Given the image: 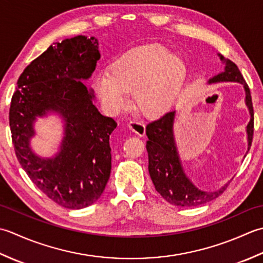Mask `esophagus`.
I'll list each match as a JSON object with an SVG mask.
<instances>
[{"label": "esophagus", "instance_id": "34e87169", "mask_svg": "<svg viewBox=\"0 0 263 263\" xmlns=\"http://www.w3.org/2000/svg\"><path fill=\"white\" fill-rule=\"evenodd\" d=\"M128 126H129L130 129L136 133L137 135L139 136H144L145 135V124L142 120H138V119H133L129 121V124H128Z\"/></svg>", "mask_w": 263, "mask_h": 263}]
</instances>
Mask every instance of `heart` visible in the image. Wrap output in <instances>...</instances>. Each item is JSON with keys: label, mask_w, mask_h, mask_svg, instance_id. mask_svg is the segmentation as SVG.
Segmentation results:
<instances>
[{"label": "heart", "mask_w": 263, "mask_h": 263, "mask_svg": "<svg viewBox=\"0 0 263 263\" xmlns=\"http://www.w3.org/2000/svg\"><path fill=\"white\" fill-rule=\"evenodd\" d=\"M186 76L183 58L167 47L149 44L125 53L112 64L111 72H102L96 86L111 111L126 109L130 92L138 110L158 116L173 103Z\"/></svg>", "instance_id": "heart-1"}]
</instances>
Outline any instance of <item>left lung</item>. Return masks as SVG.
I'll return each mask as SVG.
<instances>
[{
	"mask_svg": "<svg viewBox=\"0 0 263 263\" xmlns=\"http://www.w3.org/2000/svg\"><path fill=\"white\" fill-rule=\"evenodd\" d=\"M220 59L226 62L224 71L211 78L209 83L237 82L244 85L246 105L251 115V120L246 128L249 141L248 149H250L254 129V112L250 88L236 64L230 60H224L222 55H220ZM174 118L175 111H170L151 121L146 126V135L148 138L146 149L148 154L149 176H151L155 190L170 204L184 208L204 204L221 195L228 185H224L220 190L214 192H203L197 190L191 183L181 168L178 153H177L173 133Z\"/></svg>",
	"mask_w": 263,
	"mask_h": 263,
	"instance_id": "obj_1",
	"label": "left lung"
}]
</instances>
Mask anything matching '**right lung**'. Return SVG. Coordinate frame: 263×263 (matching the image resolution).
Here are the masks:
<instances>
[{
  "instance_id": "right-lung-1",
  "label": "right lung",
  "mask_w": 263,
  "mask_h": 263,
  "mask_svg": "<svg viewBox=\"0 0 263 263\" xmlns=\"http://www.w3.org/2000/svg\"><path fill=\"white\" fill-rule=\"evenodd\" d=\"M94 37L79 35L51 45L25 68L11 99L9 122L14 152L30 180L57 204L78 210L100 199L111 173L109 138L117 127L101 115L88 79L100 59ZM54 110L65 120V137L54 158L29 147L36 116Z\"/></svg>"
}]
</instances>
